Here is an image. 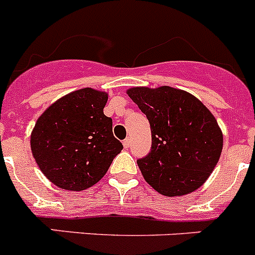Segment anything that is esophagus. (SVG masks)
Segmentation results:
<instances>
[{
    "label": "esophagus",
    "mask_w": 255,
    "mask_h": 255,
    "mask_svg": "<svg viewBox=\"0 0 255 255\" xmlns=\"http://www.w3.org/2000/svg\"><path fill=\"white\" fill-rule=\"evenodd\" d=\"M123 144H124V147H125V148H129L130 144H131V143H130V139H125V140L123 141Z\"/></svg>",
    "instance_id": "esophagus-1"
}]
</instances>
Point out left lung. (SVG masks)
Segmentation results:
<instances>
[{
	"label": "left lung",
	"instance_id": "8db88e82",
	"mask_svg": "<svg viewBox=\"0 0 255 255\" xmlns=\"http://www.w3.org/2000/svg\"><path fill=\"white\" fill-rule=\"evenodd\" d=\"M128 94L147 116L152 131V149L138 159L145 181L167 197L200 188L224 147L215 116L194 96L167 85L131 88Z\"/></svg>",
	"mask_w": 255,
	"mask_h": 255
}]
</instances>
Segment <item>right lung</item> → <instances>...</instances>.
<instances>
[{
    "mask_svg": "<svg viewBox=\"0 0 255 255\" xmlns=\"http://www.w3.org/2000/svg\"><path fill=\"white\" fill-rule=\"evenodd\" d=\"M108 94L92 88L69 93L35 123L30 148L44 176L61 189L80 191L100 181L123 149L103 114Z\"/></svg>",
    "mask_w": 255,
    "mask_h": 255,
    "instance_id": "add662e5",
    "label": "right lung"
}]
</instances>
